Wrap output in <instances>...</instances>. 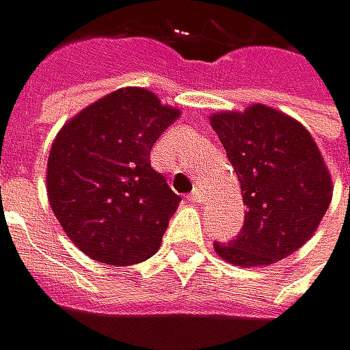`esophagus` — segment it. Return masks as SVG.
<instances>
[{
	"label": "esophagus",
	"mask_w": 350,
	"mask_h": 350,
	"mask_svg": "<svg viewBox=\"0 0 350 350\" xmlns=\"http://www.w3.org/2000/svg\"><path fill=\"white\" fill-rule=\"evenodd\" d=\"M189 199H191L193 203H203V201H205V193H203V189H195V191L189 195Z\"/></svg>",
	"instance_id": "obj_1"
}]
</instances>
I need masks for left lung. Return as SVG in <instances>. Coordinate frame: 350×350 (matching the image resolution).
Instances as JSON below:
<instances>
[{
    "mask_svg": "<svg viewBox=\"0 0 350 350\" xmlns=\"http://www.w3.org/2000/svg\"><path fill=\"white\" fill-rule=\"evenodd\" d=\"M240 180V234L215 252L240 267L273 265L301 248L332 199V180L312 135L287 114L256 104L211 118Z\"/></svg>",
    "mask_w": 350,
    "mask_h": 350,
    "instance_id": "1",
    "label": "left lung"
}]
</instances>
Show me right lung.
I'll use <instances>...</instances> for the list:
<instances>
[{
	"mask_svg": "<svg viewBox=\"0 0 350 350\" xmlns=\"http://www.w3.org/2000/svg\"><path fill=\"white\" fill-rule=\"evenodd\" d=\"M178 118L143 88L94 102L57 135L49 165V203L71 242L104 265L153 256L180 197L151 167V147Z\"/></svg>",
	"mask_w": 350,
	"mask_h": 350,
	"instance_id": "right-lung-1",
	"label": "right lung"
}]
</instances>
